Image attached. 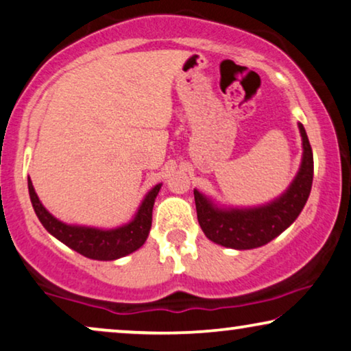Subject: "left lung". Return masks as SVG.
Returning a JSON list of instances; mask_svg holds the SVG:
<instances>
[{"mask_svg": "<svg viewBox=\"0 0 351 351\" xmlns=\"http://www.w3.org/2000/svg\"><path fill=\"white\" fill-rule=\"evenodd\" d=\"M304 158L289 189L273 203L254 209H219L195 190L198 222L210 241L233 249H254L270 243L297 219L308 199L313 182V153L305 128L299 124Z\"/></svg>", "mask_w": 351, "mask_h": 351, "instance_id": "1", "label": "left lung"}]
</instances>
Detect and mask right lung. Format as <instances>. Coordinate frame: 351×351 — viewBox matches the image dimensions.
<instances>
[{
    "instance_id": "add662e5",
    "label": "right lung",
    "mask_w": 351,
    "mask_h": 351,
    "mask_svg": "<svg viewBox=\"0 0 351 351\" xmlns=\"http://www.w3.org/2000/svg\"><path fill=\"white\" fill-rule=\"evenodd\" d=\"M160 189L161 185H156L155 189L148 191L132 222L114 230H97L66 225L52 217L38 199L30 177H28V193H30L33 209H35L43 227L73 251L80 252L84 257L94 258V261H114V258L124 257L137 251L145 243L152 227L153 204H155V198Z\"/></svg>"
}]
</instances>
